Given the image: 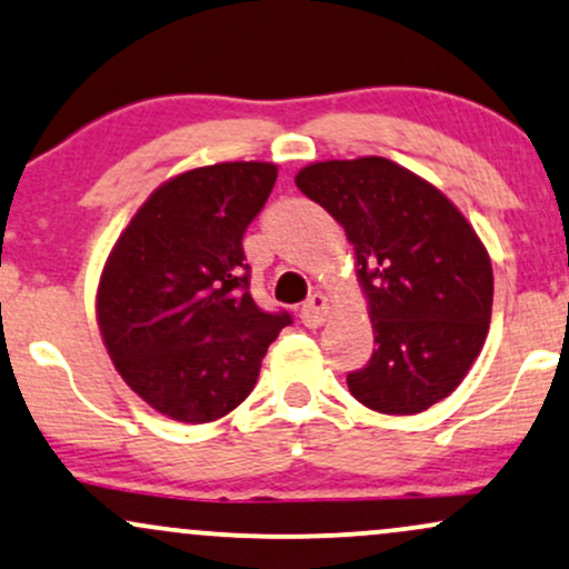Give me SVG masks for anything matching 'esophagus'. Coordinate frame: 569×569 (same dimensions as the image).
Returning a JSON list of instances; mask_svg holds the SVG:
<instances>
[{
  "label": "esophagus",
  "instance_id": "esophagus-1",
  "mask_svg": "<svg viewBox=\"0 0 569 569\" xmlns=\"http://www.w3.org/2000/svg\"><path fill=\"white\" fill-rule=\"evenodd\" d=\"M327 298L322 296V292H313V296L306 300V306L300 309V322H303L309 330H317V327L325 325L327 319Z\"/></svg>",
  "mask_w": 569,
  "mask_h": 569
}]
</instances>
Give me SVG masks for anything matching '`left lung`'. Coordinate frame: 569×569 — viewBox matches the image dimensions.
<instances>
[{
	"label": "left lung",
	"mask_w": 569,
	"mask_h": 569,
	"mask_svg": "<svg viewBox=\"0 0 569 569\" xmlns=\"http://www.w3.org/2000/svg\"><path fill=\"white\" fill-rule=\"evenodd\" d=\"M296 186L343 226L370 300L376 349L346 376L370 410L412 416L458 389L482 351L492 266L458 207L383 157L332 159Z\"/></svg>",
	"instance_id": "1"
}]
</instances>
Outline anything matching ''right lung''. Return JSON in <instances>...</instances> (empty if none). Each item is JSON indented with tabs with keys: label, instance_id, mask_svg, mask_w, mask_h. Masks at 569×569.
I'll use <instances>...</instances> for the list:
<instances>
[{
	"label": "right lung",
	"instance_id": "obj_1",
	"mask_svg": "<svg viewBox=\"0 0 569 569\" xmlns=\"http://www.w3.org/2000/svg\"><path fill=\"white\" fill-rule=\"evenodd\" d=\"M277 183L269 162H223L167 180L111 250L98 325L124 383L183 423L242 405L266 349L292 325L250 296L242 237Z\"/></svg>",
	"mask_w": 569,
	"mask_h": 569
}]
</instances>
